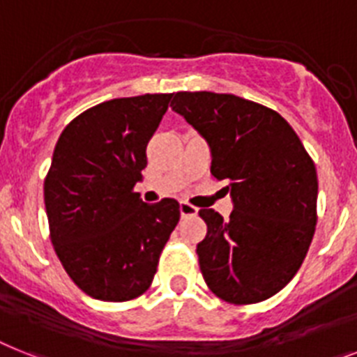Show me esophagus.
I'll list each match as a JSON object with an SVG mask.
<instances>
[{
  "label": "esophagus",
  "mask_w": 357,
  "mask_h": 357,
  "mask_svg": "<svg viewBox=\"0 0 357 357\" xmlns=\"http://www.w3.org/2000/svg\"><path fill=\"white\" fill-rule=\"evenodd\" d=\"M179 212H181V215H183V218H188V215H196L197 208L192 205V203L181 202L179 203Z\"/></svg>",
  "instance_id": "obj_1"
}]
</instances>
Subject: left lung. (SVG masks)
Returning a JSON list of instances; mask_svg holds the SVG:
<instances>
[{
  "label": "left lung",
  "mask_w": 357,
  "mask_h": 357,
  "mask_svg": "<svg viewBox=\"0 0 357 357\" xmlns=\"http://www.w3.org/2000/svg\"><path fill=\"white\" fill-rule=\"evenodd\" d=\"M205 137L211 172L227 181L229 221L202 208L206 236L197 243L206 287L232 305L272 298L299 271L317 223L312 158L285 119L256 101L215 92H178L170 103Z\"/></svg>",
  "instance_id": "1"
}]
</instances>
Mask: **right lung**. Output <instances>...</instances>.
I'll use <instances>...</instances> for the list:
<instances>
[{"instance_id":"right-lung-1","label":"right lung","mask_w":357,"mask_h":357,"mask_svg":"<svg viewBox=\"0 0 357 357\" xmlns=\"http://www.w3.org/2000/svg\"><path fill=\"white\" fill-rule=\"evenodd\" d=\"M170 100L103 101L72 119L56 143L43 187L50 241L68 278L94 299L145 294L179 221L176 199L146 205L134 190Z\"/></svg>"}]
</instances>
